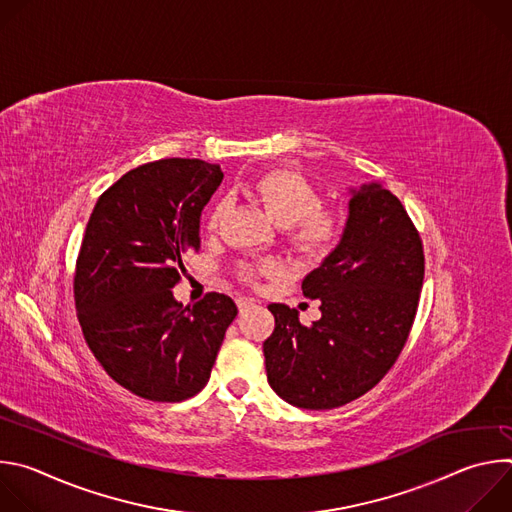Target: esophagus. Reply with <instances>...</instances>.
<instances>
[{
    "label": "esophagus",
    "mask_w": 512,
    "mask_h": 512,
    "mask_svg": "<svg viewBox=\"0 0 512 512\" xmlns=\"http://www.w3.org/2000/svg\"><path fill=\"white\" fill-rule=\"evenodd\" d=\"M237 306H239V312L245 314L247 310H251V308L255 306V302L249 300V298H239V300H237Z\"/></svg>",
    "instance_id": "esophagus-1"
}]
</instances>
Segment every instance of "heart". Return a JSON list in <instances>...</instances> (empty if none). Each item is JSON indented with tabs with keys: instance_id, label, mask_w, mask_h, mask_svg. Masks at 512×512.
<instances>
[{
	"instance_id": "b5f03b06",
	"label": "heart",
	"mask_w": 512,
	"mask_h": 512,
	"mask_svg": "<svg viewBox=\"0 0 512 512\" xmlns=\"http://www.w3.org/2000/svg\"><path fill=\"white\" fill-rule=\"evenodd\" d=\"M243 192L255 200L279 227H285L287 239L306 255L328 253L342 235V216L332 208H322L320 194L302 174L291 170H269L243 184ZM223 204L210 214V229L218 225ZM273 263H259L245 271L247 277L273 273Z\"/></svg>"
}]
</instances>
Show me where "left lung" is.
Segmentation results:
<instances>
[{
    "label": "left lung",
    "mask_w": 512,
    "mask_h": 512,
    "mask_svg": "<svg viewBox=\"0 0 512 512\" xmlns=\"http://www.w3.org/2000/svg\"><path fill=\"white\" fill-rule=\"evenodd\" d=\"M421 283V239L399 198L379 182L350 188L338 245L302 281L322 318L304 326L285 304L267 306L271 389L302 409H334L371 391L405 346Z\"/></svg>",
    "instance_id": "obj_1"
}]
</instances>
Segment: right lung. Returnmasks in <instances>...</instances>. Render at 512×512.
<instances>
[{
	"label": "right lung",
	"instance_id": "obj_1",
	"mask_svg": "<svg viewBox=\"0 0 512 512\" xmlns=\"http://www.w3.org/2000/svg\"><path fill=\"white\" fill-rule=\"evenodd\" d=\"M223 176L202 160L143 164L89 218L75 271L79 322L107 375L137 397L174 403L202 391L239 312L216 291L186 308L172 294Z\"/></svg>",
	"mask_w": 512,
	"mask_h": 512
}]
</instances>
